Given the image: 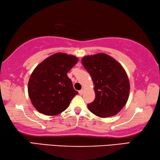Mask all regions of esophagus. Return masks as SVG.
Here are the masks:
<instances>
[{
	"label": "esophagus",
	"mask_w": 160,
	"mask_h": 160,
	"mask_svg": "<svg viewBox=\"0 0 160 160\" xmlns=\"http://www.w3.org/2000/svg\"><path fill=\"white\" fill-rule=\"evenodd\" d=\"M83 91H84V90H83V89H82V90L78 91V93H79L80 95H82V94L83 93Z\"/></svg>",
	"instance_id": "34e87169"
}]
</instances>
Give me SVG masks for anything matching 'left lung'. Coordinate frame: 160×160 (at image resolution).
I'll use <instances>...</instances> for the list:
<instances>
[{
	"instance_id": "1",
	"label": "left lung",
	"mask_w": 160,
	"mask_h": 160,
	"mask_svg": "<svg viewBox=\"0 0 160 160\" xmlns=\"http://www.w3.org/2000/svg\"><path fill=\"white\" fill-rule=\"evenodd\" d=\"M82 63L95 86L96 98L87 105L88 110L101 118L116 115L129 97L130 82L123 67L104 53L83 57Z\"/></svg>"
}]
</instances>
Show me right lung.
<instances>
[{
    "instance_id": "right-lung-1",
    "label": "right lung",
    "mask_w": 160,
    "mask_h": 160,
    "mask_svg": "<svg viewBox=\"0 0 160 160\" xmlns=\"http://www.w3.org/2000/svg\"><path fill=\"white\" fill-rule=\"evenodd\" d=\"M78 61L75 56L59 52L36 67L28 82V95L37 111L56 116L67 108L78 94L67 72Z\"/></svg>"
}]
</instances>
